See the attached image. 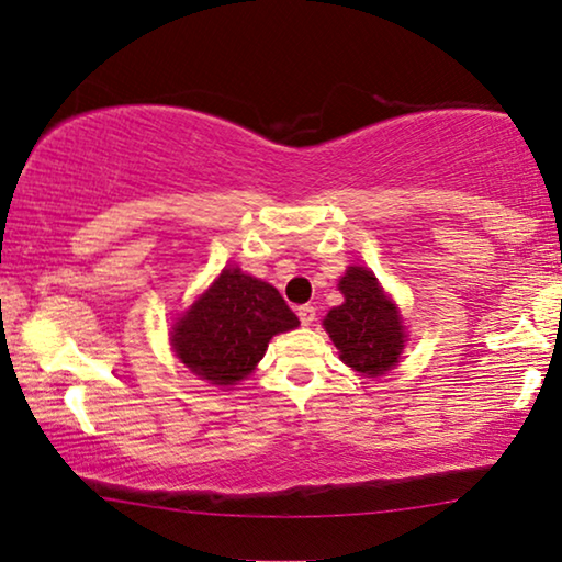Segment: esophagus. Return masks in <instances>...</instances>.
<instances>
[{"instance_id":"obj_1","label":"esophagus","mask_w":562,"mask_h":562,"mask_svg":"<svg viewBox=\"0 0 562 562\" xmlns=\"http://www.w3.org/2000/svg\"><path fill=\"white\" fill-rule=\"evenodd\" d=\"M297 317H300V323H303V325H313L315 307L313 305H300L297 307Z\"/></svg>"}]
</instances>
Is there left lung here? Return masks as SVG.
Masks as SVG:
<instances>
[{
	"label": "left lung",
	"instance_id": "8db88e82",
	"mask_svg": "<svg viewBox=\"0 0 562 562\" xmlns=\"http://www.w3.org/2000/svg\"><path fill=\"white\" fill-rule=\"evenodd\" d=\"M340 292L346 303L330 310L323 321L325 330L340 350L342 363L366 375H381L398 363L404 350L406 335L398 310L366 267H348Z\"/></svg>",
	"mask_w": 562,
	"mask_h": 562
}]
</instances>
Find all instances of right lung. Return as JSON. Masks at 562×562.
Masks as SVG:
<instances>
[{
  "mask_svg": "<svg viewBox=\"0 0 562 562\" xmlns=\"http://www.w3.org/2000/svg\"><path fill=\"white\" fill-rule=\"evenodd\" d=\"M300 321L270 282L222 270L173 328V350L183 366L214 386H232L255 371L272 335Z\"/></svg>",
  "mask_w": 562,
  "mask_h": 562,
  "instance_id": "1",
  "label": "right lung"
}]
</instances>
